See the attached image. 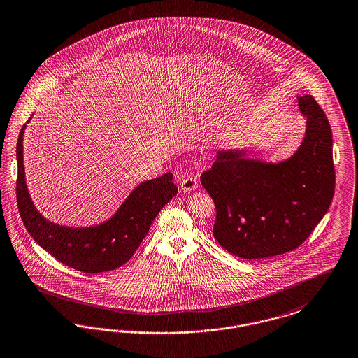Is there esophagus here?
<instances>
[{"label": "esophagus", "instance_id": "1", "mask_svg": "<svg viewBox=\"0 0 358 358\" xmlns=\"http://www.w3.org/2000/svg\"><path fill=\"white\" fill-rule=\"evenodd\" d=\"M197 185H199V181L194 176H186L180 182V189L184 192H192L197 187Z\"/></svg>", "mask_w": 358, "mask_h": 358}]
</instances>
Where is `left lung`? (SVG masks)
Wrapping results in <instances>:
<instances>
[{
  "label": "left lung",
  "instance_id": "left-lung-1",
  "mask_svg": "<svg viewBox=\"0 0 358 358\" xmlns=\"http://www.w3.org/2000/svg\"><path fill=\"white\" fill-rule=\"evenodd\" d=\"M308 118L303 143L280 164L218 152L201 184L215 201L213 236L229 253L256 259L294 250L328 212L336 186L333 136L312 96L299 97Z\"/></svg>",
  "mask_w": 358,
  "mask_h": 358
}]
</instances>
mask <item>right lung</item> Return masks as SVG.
<instances>
[{"instance_id":"right-lung-1","label":"right lung","mask_w":358,"mask_h":358,"mask_svg":"<svg viewBox=\"0 0 358 358\" xmlns=\"http://www.w3.org/2000/svg\"><path fill=\"white\" fill-rule=\"evenodd\" d=\"M22 134L24 128L17 141L18 173L15 181L21 220L36 243L74 271L96 274L115 271L128 262L143 243L156 215L178 192L172 182V173H166L137 186L105 224L85 229L52 224L36 210L29 197L22 164Z\"/></svg>"}]
</instances>
